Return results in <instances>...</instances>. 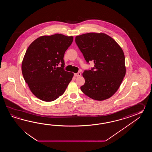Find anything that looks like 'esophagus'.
Wrapping results in <instances>:
<instances>
[{
	"label": "esophagus",
	"mask_w": 152,
	"mask_h": 152,
	"mask_svg": "<svg viewBox=\"0 0 152 152\" xmlns=\"http://www.w3.org/2000/svg\"><path fill=\"white\" fill-rule=\"evenodd\" d=\"M74 75H75V77H80V76H81V73L79 72V73H75Z\"/></svg>",
	"instance_id": "1"
}]
</instances>
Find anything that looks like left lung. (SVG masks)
<instances>
[{"label": "left lung", "mask_w": 152, "mask_h": 152, "mask_svg": "<svg viewBox=\"0 0 152 152\" xmlns=\"http://www.w3.org/2000/svg\"><path fill=\"white\" fill-rule=\"evenodd\" d=\"M75 43L87 63L94 67L83 73L85 82L81 90L94 100L113 96L126 75L122 49L112 37L104 33L90 32L75 37Z\"/></svg>", "instance_id": "left-lung-1"}]
</instances>
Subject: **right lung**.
Wrapping results in <instances>:
<instances>
[{
    "label": "right lung",
    "mask_w": 152,
    "mask_h": 152,
    "mask_svg": "<svg viewBox=\"0 0 152 152\" xmlns=\"http://www.w3.org/2000/svg\"><path fill=\"white\" fill-rule=\"evenodd\" d=\"M73 40V36L60 34L42 36L27 49L22 72L30 90L39 99L55 100L64 94L72 80L74 74L64 70V56Z\"/></svg>",
    "instance_id": "right-lung-1"
}]
</instances>
